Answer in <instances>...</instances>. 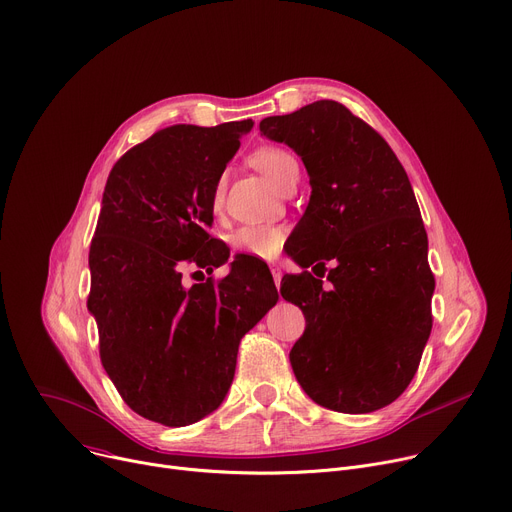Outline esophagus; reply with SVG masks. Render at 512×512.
<instances>
[{
    "mask_svg": "<svg viewBox=\"0 0 512 512\" xmlns=\"http://www.w3.org/2000/svg\"><path fill=\"white\" fill-rule=\"evenodd\" d=\"M270 272H272V279H274V283H277V287H279V285H281V279H283L281 266H279V264H270Z\"/></svg>",
    "mask_w": 512,
    "mask_h": 512,
    "instance_id": "esophagus-1",
    "label": "esophagus"
}]
</instances>
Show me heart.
I'll use <instances>...</instances> for the list:
<instances>
[{
  "label": "heart",
  "instance_id": "heart-1",
  "mask_svg": "<svg viewBox=\"0 0 512 512\" xmlns=\"http://www.w3.org/2000/svg\"><path fill=\"white\" fill-rule=\"evenodd\" d=\"M250 162L260 170L274 186L279 188L283 178L297 168L295 157L281 147H260L250 155ZM223 201V180L217 182L213 192V205L219 207ZM285 240V231L279 225H244L231 235V246L235 252L250 254L256 258L277 256Z\"/></svg>",
  "mask_w": 512,
  "mask_h": 512
}]
</instances>
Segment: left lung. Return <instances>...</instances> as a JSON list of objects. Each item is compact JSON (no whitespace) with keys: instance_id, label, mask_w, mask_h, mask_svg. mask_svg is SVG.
<instances>
[{"instance_id":"1","label":"left lung","mask_w":512,"mask_h":512,"mask_svg":"<svg viewBox=\"0 0 512 512\" xmlns=\"http://www.w3.org/2000/svg\"><path fill=\"white\" fill-rule=\"evenodd\" d=\"M260 133L305 164L309 205L297 244L320 274H287L281 295L299 305L305 332L289 361L307 396L334 412L367 414L398 400L430 336L435 277L406 170L387 141L334 100L268 116ZM331 285L323 287L325 262Z\"/></svg>"}]
</instances>
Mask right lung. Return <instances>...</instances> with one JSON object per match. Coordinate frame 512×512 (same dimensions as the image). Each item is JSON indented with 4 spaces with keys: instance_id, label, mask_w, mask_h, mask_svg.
I'll return each instance as SVG.
<instances>
[{
    "instance_id": "1",
    "label": "right lung",
    "mask_w": 512,
    "mask_h": 512,
    "mask_svg": "<svg viewBox=\"0 0 512 512\" xmlns=\"http://www.w3.org/2000/svg\"><path fill=\"white\" fill-rule=\"evenodd\" d=\"M252 119L174 125L110 170L90 246L88 309L100 361L125 404L166 426L221 406L240 340L279 301L266 264L238 256L225 279L182 285L186 264L213 272L229 248L211 238L213 192Z\"/></svg>"
}]
</instances>
